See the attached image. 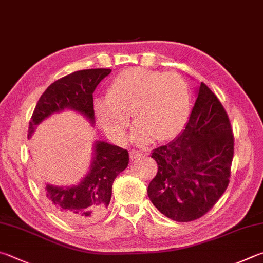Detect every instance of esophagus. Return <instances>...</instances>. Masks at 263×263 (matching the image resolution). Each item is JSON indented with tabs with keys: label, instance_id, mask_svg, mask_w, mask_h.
Returning a JSON list of instances; mask_svg holds the SVG:
<instances>
[{
	"label": "esophagus",
	"instance_id": "obj_1",
	"mask_svg": "<svg viewBox=\"0 0 263 263\" xmlns=\"http://www.w3.org/2000/svg\"><path fill=\"white\" fill-rule=\"evenodd\" d=\"M142 156V154L140 152H138V151H135V149H132V151H130V159L133 161V160H136V159H139V157H141Z\"/></svg>",
	"mask_w": 263,
	"mask_h": 263
}]
</instances>
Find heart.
<instances>
[{"mask_svg":"<svg viewBox=\"0 0 263 263\" xmlns=\"http://www.w3.org/2000/svg\"><path fill=\"white\" fill-rule=\"evenodd\" d=\"M190 106L189 86L179 74L130 68L114 78L107 97L95 99L94 112L104 132L117 142L125 140L133 112L138 123L132 139L147 145L179 136L187 123Z\"/></svg>","mask_w":263,"mask_h":263,"instance_id":"obj_1","label":"heart"}]
</instances>
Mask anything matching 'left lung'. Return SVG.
I'll return each mask as SVG.
<instances>
[{
    "label": "left lung",
    "instance_id": "left-lung-1",
    "mask_svg": "<svg viewBox=\"0 0 263 263\" xmlns=\"http://www.w3.org/2000/svg\"><path fill=\"white\" fill-rule=\"evenodd\" d=\"M179 136L155 148L157 174L148 185L152 203L168 218L190 222L203 216L228 187L233 136L226 110L203 83Z\"/></svg>",
    "mask_w": 263,
    "mask_h": 263
}]
</instances>
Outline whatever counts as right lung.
<instances>
[{
  "mask_svg": "<svg viewBox=\"0 0 263 263\" xmlns=\"http://www.w3.org/2000/svg\"><path fill=\"white\" fill-rule=\"evenodd\" d=\"M110 72V69L80 70L48 86L33 111L28 139L45 119L64 110L78 112L94 125L93 93ZM127 164L126 149L107 141L95 140L89 170L78 184L57 186L41 179L39 181L52 212L69 223L88 224L99 221L106 214L114 180L127 168Z\"/></svg>",
  "mask_w": 263,
  "mask_h": 263,
  "instance_id": "right-lung-1",
  "label": "right lung"
}]
</instances>
